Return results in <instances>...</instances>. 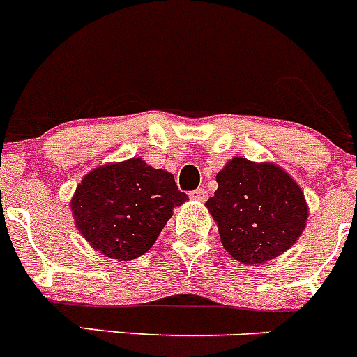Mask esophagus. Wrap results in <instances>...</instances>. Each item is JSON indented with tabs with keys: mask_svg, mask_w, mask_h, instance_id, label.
<instances>
[{
	"mask_svg": "<svg viewBox=\"0 0 357 357\" xmlns=\"http://www.w3.org/2000/svg\"><path fill=\"white\" fill-rule=\"evenodd\" d=\"M206 195H208V192L204 188H197L194 192H190V199H194V201H204Z\"/></svg>",
	"mask_w": 357,
	"mask_h": 357,
	"instance_id": "esophagus-1",
	"label": "esophagus"
}]
</instances>
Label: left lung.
<instances>
[{
  "label": "left lung",
  "mask_w": 357,
  "mask_h": 357,
  "mask_svg": "<svg viewBox=\"0 0 357 357\" xmlns=\"http://www.w3.org/2000/svg\"><path fill=\"white\" fill-rule=\"evenodd\" d=\"M209 213L220 241L243 264H264L291 248L303 234L308 204L298 183L276 163L234 156L216 174Z\"/></svg>",
  "instance_id": "obj_1"
}]
</instances>
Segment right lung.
Returning <instances> with one entry per match:
<instances>
[{
  "instance_id": "add662e5",
  "label": "right lung",
  "mask_w": 357,
  "mask_h": 357,
  "mask_svg": "<svg viewBox=\"0 0 357 357\" xmlns=\"http://www.w3.org/2000/svg\"><path fill=\"white\" fill-rule=\"evenodd\" d=\"M186 199L171 172L153 169L142 158H130L88 172L70 208L75 227L96 252L133 261L155 245L172 209Z\"/></svg>"
}]
</instances>
